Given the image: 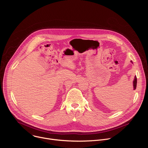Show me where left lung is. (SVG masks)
Returning a JSON list of instances; mask_svg holds the SVG:
<instances>
[{
	"label": "left lung",
	"mask_w": 148,
	"mask_h": 148,
	"mask_svg": "<svg viewBox=\"0 0 148 148\" xmlns=\"http://www.w3.org/2000/svg\"><path fill=\"white\" fill-rule=\"evenodd\" d=\"M136 84H137V79H136V77L135 76V79H134V90L136 89Z\"/></svg>",
	"instance_id": "1"
}]
</instances>
